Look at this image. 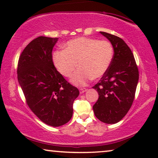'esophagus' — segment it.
Listing matches in <instances>:
<instances>
[{
  "label": "esophagus",
  "mask_w": 158,
  "mask_h": 158,
  "mask_svg": "<svg viewBox=\"0 0 158 158\" xmlns=\"http://www.w3.org/2000/svg\"><path fill=\"white\" fill-rule=\"evenodd\" d=\"M86 90H87L86 88H81V89H80V93H81V94H83V93L85 92Z\"/></svg>",
  "instance_id": "1"
}]
</instances>
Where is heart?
I'll return each instance as SVG.
<instances>
[{
	"label": "heart",
	"instance_id": "obj_1",
	"mask_svg": "<svg viewBox=\"0 0 158 158\" xmlns=\"http://www.w3.org/2000/svg\"><path fill=\"white\" fill-rule=\"evenodd\" d=\"M114 57V48L106 40L78 37L68 41L64 50L56 51L53 63L62 75L70 77L75 85H85L91 79L100 78L107 72Z\"/></svg>",
	"mask_w": 158,
	"mask_h": 158
}]
</instances>
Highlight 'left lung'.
I'll return each mask as SVG.
<instances>
[{
  "label": "left lung",
  "instance_id": "left-lung-1",
  "mask_svg": "<svg viewBox=\"0 0 158 158\" xmlns=\"http://www.w3.org/2000/svg\"><path fill=\"white\" fill-rule=\"evenodd\" d=\"M113 46L114 54L107 72L93 88L98 99L93 106L95 116L106 124H116L130 109L139 81V70L133 53L122 39L100 31Z\"/></svg>",
  "mask_w": 158,
  "mask_h": 158
}]
</instances>
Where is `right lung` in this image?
<instances>
[{"instance_id": "add662e5", "label": "right lung", "mask_w": 158, "mask_h": 158, "mask_svg": "<svg viewBox=\"0 0 158 158\" xmlns=\"http://www.w3.org/2000/svg\"><path fill=\"white\" fill-rule=\"evenodd\" d=\"M58 38L39 36L25 47L18 62L17 76L28 106L52 127L68 123L79 90L57 70L52 49Z\"/></svg>"}]
</instances>
